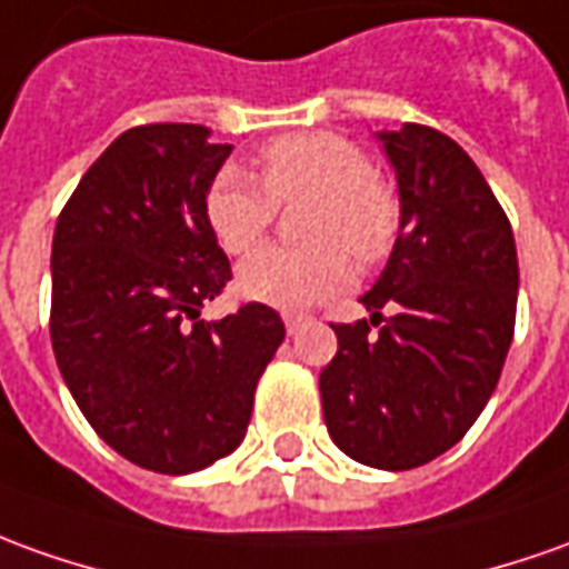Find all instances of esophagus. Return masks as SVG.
Listing matches in <instances>:
<instances>
[{
  "label": "esophagus",
  "instance_id": "obj_1",
  "mask_svg": "<svg viewBox=\"0 0 569 569\" xmlns=\"http://www.w3.org/2000/svg\"><path fill=\"white\" fill-rule=\"evenodd\" d=\"M300 325H303V316H297V312H284V328H288V335H293Z\"/></svg>",
  "mask_w": 569,
  "mask_h": 569
}]
</instances>
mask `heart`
Returning a JSON list of instances; mask_svg holds the SVG:
<instances>
[{
    "label": "heart",
    "mask_w": 569,
    "mask_h": 569,
    "mask_svg": "<svg viewBox=\"0 0 569 569\" xmlns=\"http://www.w3.org/2000/svg\"><path fill=\"white\" fill-rule=\"evenodd\" d=\"M309 198L303 247H266L241 262L238 291L278 309L312 307L352 281V260L378 266L402 226L393 182L371 170L366 148L337 132H293L262 148L260 182L222 167L207 188V222L226 253L244 257L272 229L278 203Z\"/></svg>",
    "instance_id": "1"
}]
</instances>
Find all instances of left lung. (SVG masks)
<instances>
[{"label":"left lung","instance_id":"left-lung-1","mask_svg":"<svg viewBox=\"0 0 569 569\" xmlns=\"http://www.w3.org/2000/svg\"><path fill=\"white\" fill-rule=\"evenodd\" d=\"M381 139L399 179L402 226L362 297L371 322L331 325L337 352L319 390L340 452L368 468L411 471L452 449L499 383L515 337L517 247L461 144L421 123ZM383 306L395 316L383 317Z\"/></svg>","mask_w":569,"mask_h":569}]
</instances>
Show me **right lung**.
<instances>
[{
  "label": "right lung",
  "instance_id": "1",
  "mask_svg": "<svg viewBox=\"0 0 569 569\" xmlns=\"http://www.w3.org/2000/svg\"><path fill=\"white\" fill-rule=\"evenodd\" d=\"M229 154L198 123L127 129L54 226L49 335L61 378L98 437L144 471L191 473L234 452L284 340L266 303L201 319L232 281L203 207Z\"/></svg>",
  "mask_w": 569,
  "mask_h": 569
}]
</instances>
